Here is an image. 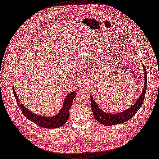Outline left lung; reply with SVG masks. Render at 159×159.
<instances>
[{"label":"left lung","instance_id":"obj_1","mask_svg":"<svg viewBox=\"0 0 159 159\" xmlns=\"http://www.w3.org/2000/svg\"><path fill=\"white\" fill-rule=\"evenodd\" d=\"M143 66L144 67V86L142 93L139 97L138 101L134 103L130 108L126 109V110L122 111L121 113L117 114H109L106 113L102 111L101 109L98 107L97 104L95 103L94 100L93 99L92 97L90 96V101H91V106H92V111L94 118L98 121L99 123L102 124L106 126L113 125L116 124H120L124 123L132 118L134 115H135L137 111L139 110L142 104L144 101L146 87H147V74H146V69L143 64L142 63Z\"/></svg>","mask_w":159,"mask_h":159}]
</instances>
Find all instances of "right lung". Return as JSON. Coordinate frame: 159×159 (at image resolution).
Segmentation results:
<instances>
[{"instance_id": "right-lung-1", "label": "right lung", "mask_w": 159, "mask_h": 159, "mask_svg": "<svg viewBox=\"0 0 159 159\" xmlns=\"http://www.w3.org/2000/svg\"><path fill=\"white\" fill-rule=\"evenodd\" d=\"M13 90L17 104L23 114L36 125L46 129L59 128L66 123V121L69 117V110L72 104V101L75 99L76 94V92H72L66 96L64 106L57 115L53 117H44L35 115L34 113L30 112L29 109H27L22 104H21L17 95L16 94L13 87Z\"/></svg>"}]
</instances>
